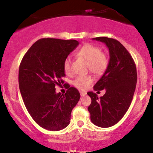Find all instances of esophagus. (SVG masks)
Here are the masks:
<instances>
[{"label":"esophagus","mask_w":153,"mask_h":153,"mask_svg":"<svg viewBox=\"0 0 153 153\" xmlns=\"http://www.w3.org/2000/svg\"><path fill=\"white\" fill-rule=\"evenodd\" d=\"M80 95H81V96L83 97V96H85V95H86V93H85V92H80Z\"/></svg>","instance_id":"1"}]
</instances>
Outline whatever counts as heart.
Returning <instances> with one entry per match:
<instances>
[{
	"mask_svg": "<svg viewBox=\"0 0 153 153\" xmlns=\"http://www.w3.org/2000/svg\"><path fill=\"white\" fill-rule=\"evenodd\" d=\"M77 55L88 62V69L96 75L104 74L108 68V60L107 56L102 52V49L97 46L92 44H86L79 50ZM71 67L72 59L70 56H68L63 62V70L66 74H68L71 72ZM93 79L90 75L79 76L74 81L73 84L78 89L84 91L93 83Z\"/></svg>",
	"mask_w": 153,
	"mask_h": 153,
	"instance_id": "obj_1",
	"label": "heart"
}]
</instances>
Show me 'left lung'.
Instances as JSON below:
<instances>
[{
  "instance_id": "1",
  "label": "left lung",
  "mask_w": 153,
  "mask_h": 153,
  "mask_svg": "<svg viewBox=\"0 0 153 153\" xmlns=\"http://www.w3.org/2000/svg\"><path fill=\"white\" fill-rule=\"evenodd\" d=\"M93 39L105 44L110 58L107 69L93 87L95 91L105 89L106 93L100 97L93 92L87 93L91 98L88 110L94 125L109 127L122 119L130 106L137 85V68L132 57L120 42L106 37Z\"/></svg>"
}]
</instances>
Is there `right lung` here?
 I'll return each mask as SVG.
<instances>
[{"instance_id": "obj_1", "label": "right lung", "mask_w": 153, "mask_h": 153, "mask_svg": "<svg viewBox=\"0 0 153 153\" xmlns=\"http://www.w3.org/2000/svg\"><path fill=\"white\" fill-rule=\"evenodd\" d=\"M79 44L74 39H40L21 62L19 85L25 106L35 123L47 130L65 128L70 123L72 108L80 99V93L74 87H67L65 95L56 93L55 88L64 83L63 62Z\"/></svg>"}]
</instances>
